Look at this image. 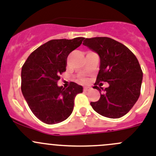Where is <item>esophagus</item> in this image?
Returning <instances> with one entry per match:
<instances>
[{"label": "esophagus", "mask_w": 156, "mask_h": 156, "mask_svg": "<svg viewBox=\"0 0 156 156\" xmlns=\"http://www.w3.org/2000/svg\"><path fill=\"white\" fill-rule=\"evenodd\" d=\"M90 88H90V87H85V88H84V91H88V90H89L90 89Z\"/></svg>", "instance_id": "obj_1"}]
</instances>
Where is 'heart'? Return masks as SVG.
<instances>
[{
    "label": "heart",
    "mask_w": 156,
    "mask_h": 156,
    "mask_svg": "<svg viewBox=\"0 0 156 156\" xmlns=\"http://www.w3.org/2000/svg\"><path fill=\"white\" fill-rule=\"evenodd\" d=\"M81 81H82V82H86V79H85V78H82V79H81Z\"/></svg>",
    "instance_id": "b5f03b06"
}]
</instances>
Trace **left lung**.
Here are the masks:
<instances>
[{
    "label": "left lung",
    "instance_id": "1",
    "mask_svg": "<svg viewBox=\"0 0 156 156\" xmlns=\"http://www.w3.org/2000/svg\"><path fill=\"white\" fill-rule=\"evenodd\" d=\"M83 44L98 55L100 67L94 88L101 97L91 102L97 113L110 119H119L131 110L140 95L143 74L139 61L126 46L107 37L85 38ZM100 81L109 84L103 90L96 85Z\"/></svg>",
    "mask_w": 156,
    "mask_h": 156
}]
</instances>
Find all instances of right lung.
<instances>
[{
	"mask_svg": "<svg viewBox=\"0 0 156 156\" xmlns=\"http://www.w3.org/2000/svg\"><path fill=\"white\" fill-rule=\"evenodd\" d=\"M85 37L51 40L32 52L21 68V91L33 114L44 123H59L73 112L74 100L83 91L71 82L67 88L57 85L66 71L67 58Z\"/></svg>",
	"mask_w": 156,
	"mask_h": 156,
	"instance_id": "add662e5",
	"label": "right lung"
}]
</instances>
